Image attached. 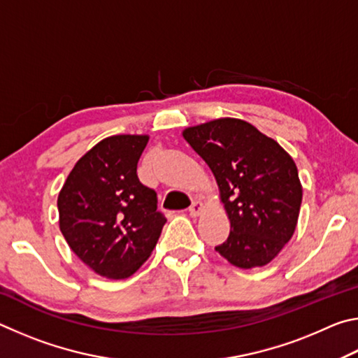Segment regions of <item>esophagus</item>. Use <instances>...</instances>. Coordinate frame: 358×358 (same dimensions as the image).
<instances>
[{"instance_id":"34e87169","label":"esophagus","mask_w":358,"mask_h":358,"mask_svg":"<svg viewBox=\"0 0 358 358\" xmlns=\"http://www.w3.org/2000/svg\"><path fill=\"white\" fill-rule=\"evenodd\" d=\"M203 211V205L199 201H194L189 207V215L191 216H199Z\"/></svg>"}]
</instances>
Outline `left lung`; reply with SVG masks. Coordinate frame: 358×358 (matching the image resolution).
Listing matches in <instances>:
<instances>
[{
	"label": "left lung",
	"instance_id": "8db88e82",
	"mask_svg": "<svg viewBox=\"0 0 358 358\" xmlns=\"http://www.w3.org/2000/svg\"><path fill=\"white\" fill-rule=\"evenodd\" d=\"M183 137L213 172L230 221L227 240L215 250L238 268L271 262L299 221L303 191L292 157L237 118L192 126Z\"/></svg>",
	"mask_w": 358,
	"mask_h": 358
}]
</instances>
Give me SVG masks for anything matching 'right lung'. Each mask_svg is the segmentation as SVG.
<instances>
[{"label": "right lung", "instance_id": "add662e5", "mask_svg": "<svg viewBox=\"0 0 358 358\" xmlns=\"http://www.w3.org/2000/svg\"><path fill=\"white\" fill-rule=\"evenodd\" d=\"M148 136H112L85 153L58 196L59 229L96 273L124 280L150 257L166 224L137 162Z\"/></svg>", "mask_w": 358, "mask_h": 358}]
</instances>
